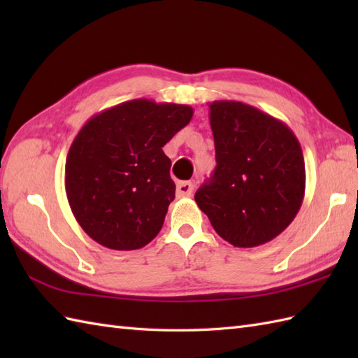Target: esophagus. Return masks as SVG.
I'll list each match as a JSON object with an SVG mask.
<instances>
[{
	"instance_id": "esophagus-1",
	"label": "esophagus",
	"mask_w": 358,
	"mask_h": 358,
	"mask_svg": "<svg viewBox=\"0 0 358 358\" xmlns=\"http://www.w3.org/2000/svg\"><path fill=\"white\" fill-rule=\"evenodd\" d=\"M194 192V185L191 181H181L177 185V196L178 199H185V196H191Z\"/></svg>"
}]
</instances>
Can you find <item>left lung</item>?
I'll use <instances>...</instances> for the list:
<instances>
[{"instance_id":"8db88e82","label":"left lung","mask_w":358,"mask_h":358,"mask_svg":"<svg viewBox=\"0 0 358 358\" xmlns=\"http://www.w3.org/2000/svg\"><path fill=\"white\" fill-rule=\"evenodd\" d=\"M217 167L195 194L215 232L237 248L273 240L305 199V158L283 121L241 101L209 103Z\"/></svg>"}]
</instances>
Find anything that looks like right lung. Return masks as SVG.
<instances>
[{
	"instance_id": "1",
	"label": "right lung",
	"mask_w": 358,
	"mask_h": 358,
	"mask_svg": "<svg viewBox=\"0 0 358 358\" xmlns=\"http://www.w3.org/2000/svg\"><path fill=\"white\" fill-rule=\"evenodd\" d=\"M186 104L138 98L96 113L66 158V195L90 238L115 250L146 246L162 231L175 185L163 146L189 124Z\"/></svg>"
}]
</instances>
